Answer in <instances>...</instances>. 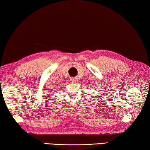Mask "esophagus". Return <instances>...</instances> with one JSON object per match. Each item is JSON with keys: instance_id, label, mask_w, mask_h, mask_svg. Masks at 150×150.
<instances>
[{"instance_id": "obj_1", "label": "esophagus", "mask_w": 150, "mask_h": 150, "mask_svg": "<svg viewBox=\"0 0 150 150\" xmlns=\"http://www.w3.org/2000/svg\"><path fill=\"white\" fill-rule=\"evenodd\" d=\"M70 81H71V82L74 83V82H76V79H75V78H71L70 79Z\"/></svg>"}]
</instances>
